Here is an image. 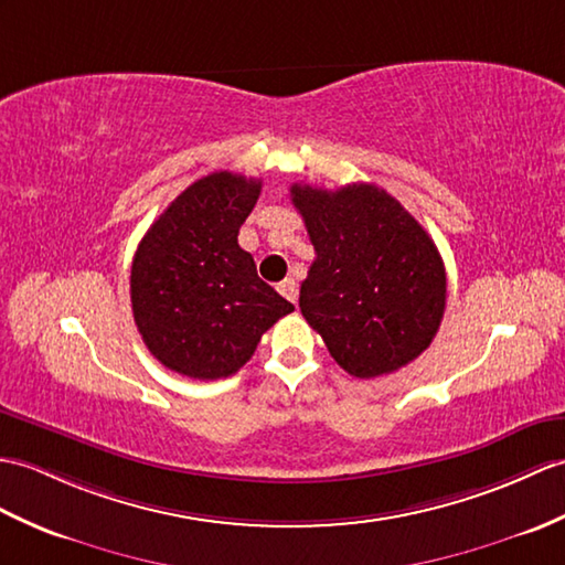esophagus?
Listing matches in <instances>:
<instances>
[{
    "mask_svg": "<svg viewBox=\"0 0 565 565\" xmlns=\"http://www.w3.org/2000/svg\"><path fill=\"white\" fill-rule=\"evenodd\" d=\"M277 288H279V294L286 300H291V303H296V300H298V284L294 279H284Z\"/></svg>",
    "mask_w": 565,
    "mask_h": 565,
    "instance_id": "obj_1",
    "label": "esophagus"
}]
</instances>
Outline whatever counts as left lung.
Returning <instances> with one entry per match:
<instances>
[{"label": "left lung", "mask_w": 565, "mask_h": 565, "mask_svg": "<svg viewBox=\"0 0 565 565\" xmlns=\"http://www.w3.org/2000/svg\"><path fill=\"white\" fill-rule=\"evenodd\" d=\"M315 262L300 312L353 377H377L422 356L445 312L443 257L406 209L369 182L337 192L291 185Z\"/></svg>", "instance_id": "obj_1"}]
</instances>
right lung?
<instances>
[{"instance_id": "right-lung-1", "label": "right lung", "mask_w": 565, "mask_h": 565, "mask_svg": "<svg viewBox=\"0 0 565 565\" xmlns=\"http://www.w3.org/2000/svg\"><path fill=\"white\" fill-rule=\"evenodd\" d=\"M262 182L218 170L180 192L143 235L129 294L143 344L166 369L228 377L294 306L257 277L238 231Z\"/></svg>"}]
</instances>
